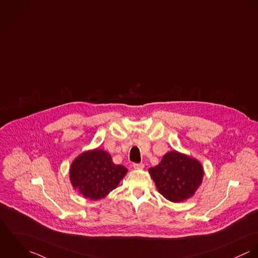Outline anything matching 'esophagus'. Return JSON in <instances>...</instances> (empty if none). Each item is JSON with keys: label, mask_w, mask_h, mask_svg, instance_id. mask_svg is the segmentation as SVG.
<instances>
[{"label": "esophagus", "mask_w": 258, "mask_h": 258, "mask_svg": "<svg viewBox=\"0 0 258 258\" xmlns=\"http://www.w3.org/2000/svg\"><path fill=\"white\" fill-rule=\"evenodd\" d=\"M133 166L135 169H143L144 164L143 163H135Z\"/></svg>", "instance_id": "34e87169"}]
</instances>
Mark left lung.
I'll return each instance as SVG.
<instances>
[{
  "label": "left lung",
  "mask_w": 258,
  "mask_h": 258,
  "mask_svg": "<svg viewBox=\"0 0 258 258\" xmlns=\"http://www.w3.org/2000/svg\"><path fill=\"white\" fill-rule=\"evenodd\" d=\"M148 171L158 192L174 203L192 197L204 176L200 161L176 150L167 152L160 163Z\"/></svg>",
  "instance_id": "1"
}]
</instances>
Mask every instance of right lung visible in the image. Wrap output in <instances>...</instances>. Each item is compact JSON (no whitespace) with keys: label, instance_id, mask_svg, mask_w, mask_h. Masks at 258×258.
Masks as SVG:
<instances>
[{"label":"right lung","instance_id":"right-lung-1","mask_svg":"<svg viewBox=\"0 0 258 258\" xmlns=\"http://www.w3.org/2000/svg\"><path fill=\"white\" fill-rule=\"evenodd\" d=\"M127 169L113 162L112 156L103 149L81 153L71 164L69 176L75 190L85 198L100 200L117 187Z\"/></svg>","mask_w":258,"mask_h":258}]
</instances>
